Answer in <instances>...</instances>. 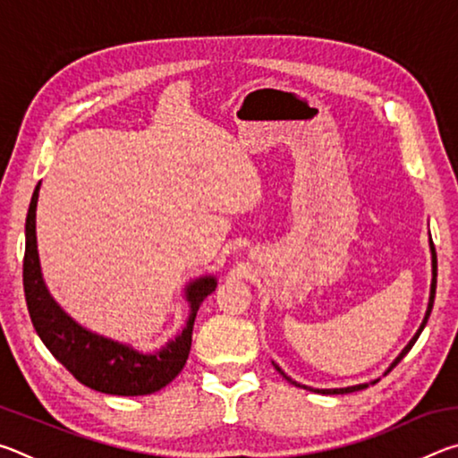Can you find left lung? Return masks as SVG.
I'll return each instance as SVG.
<instances>
[{
  "instance_id": "1",
  "label": "left lung",
  "mask_w": 458,
  "mask_h": 458,
  "mask_svg": "<svg viewBox=\"0 0 458 458\" xmlns=\"http://www.w3.org/2000/svg\"><path fill=\"white\" fill-rule=\"evenodd\" d=\"M430 254H432V283H430V297H428V307H426V313H424V319H422V323H420V327H418V331L414 333V337L408 341V345L404 347V350L400 352V355L396 360H394L392 363H390V368H387L386 371H384V376L386 374H390V371L398 366L400 363V360L404 358V355L412 350V345L416 344V339L420 337V333H422V329L426 327V323H428V317H430V311H432V305H434V294H437V250H434V244H432V238H430ZM273 366H275V369L278 371V374H281L286 382H291V384H294V386H299V387H305V390H311V392H317V394H350V392H358V390H363V387H368L369 384H376L377 379H374V382H369V384H358V386H347V387H331V390H313V387H309V386H303V384H297L294 382V379H291L289 376L284 374V371L276 366V363L273 361Z\"/></svg>"
}]
</instances>
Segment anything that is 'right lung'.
Here are the masks:
<instances>
[{
	"mask_svg": "<svg viewBox=\"0 0 458 458\" xmlns=\"http://www.w3.org/2000/svg\"><path fill=\"white\" fill-rule=\"evenodd\" d=\"M40 183L36 185L26 218V254H24V293L34 329L50 353L81 384L90 390L113 396H145L165 387L185 366L191 347V331L198 309L208 294L216 291L218 278L206 275L185 284V301L190 317L182 333L167 341L161 350L143 353L121 341L98 335L74 321L44 283L36 240V206Z\"/></svg>",
	"mask_w": 458,
	"mask_h": 458,
	"instance_id": "right-lung-1",
	"label": "right lung"
}]
</instances>
